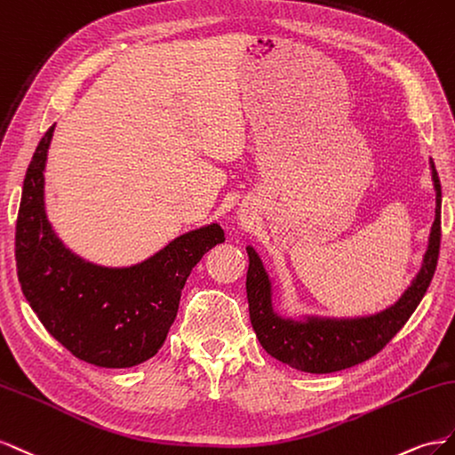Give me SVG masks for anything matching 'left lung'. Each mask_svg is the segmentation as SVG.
I'll list each match as a JSON object with an SVG mask.
<instances>
[{
    "mask_svg": "<svg viewBox=\"0 0 455 455\" xmlns=\"http://www.w3.org/2000/svg\"><path fill=\"white\" fill-rule=\"evenodd\" d=\"M431 167L436 188V217L431 228L429 250L425 253L419 275L415 276L406 293L400 297L398 303L379 315L356 320L310 318L307 322H291L276 316L270 305V282L267 272L257 253L248 248L250 268L245 290H248L250 318L259 343L270 356L301 371L331 373L353 368L375 356L404 328L435 276L440 238H443V230H440L443 192H440V179L435 164H431Z\"/></svg>",
    "mask_w": 455,
    "mask_h": 455,
    "instance_id": "obj_1",
    "label": "left lung"
}]
</instances>
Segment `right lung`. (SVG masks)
I'll list each match as a JSON object with an SVG mask.
<instances>
[{"instance_id":"1","label":"right lung","mask_w":455,"mask_h":455,"mask_svg":"<svg viewBox=\"0 0 455 455\" xmlns=\"http://www.w3.org/2000/svg\"><path fill=\"white\" fill-rule=\"evenodd\" d=\"M55 125L37 145L24 177L15 259L26 301L70 353L100 368L152 358L177 316L190 270L225 242L219 225L179 236L145 263L102 268L72 255L53 235L44 207V170Z\"/></svg>"}]
</instances>
